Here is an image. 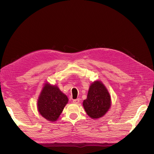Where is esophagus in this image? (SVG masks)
I'll list each match as a JSON object with an SVG mask.
<instances>
[{
  "mask_svg": "<svg viewBox=\"0 0 154 154\" xmlns=\"http://www.w3.org/2000/svg\"><path fill=\"white\" fill-rule=\"evenodd\" d=\"M79 102H80V99H77L73 100V103H76V104H77V103H79Z\"/></svg>",
  "mask_w": 154,
  "mask_h": 154,
  "instance_id": "esophagus-1",
  "label": "esophagus"
}]
</instances>
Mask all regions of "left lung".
Returning a JSON list of instances; mask_svg holds the SVG:
<instances>
[{
    "label": "left lung",
    "mask_w": 154,
    "mask_h": 154,
    "mask_svg": "<svg viewBox=\"0 0 154 154\" xmlns=\"http://www.w3.org/2000/svg\"><path fill=\"white\" fill-rule=\"evenodd\" d=\"M110 97L100 81L94 82L88 90L87 97L83 102L84 109L88 116L98 119L106 114L110 107Z\"/></svg>",
    "instance_id": "left-lung-1"
}]
</instances>
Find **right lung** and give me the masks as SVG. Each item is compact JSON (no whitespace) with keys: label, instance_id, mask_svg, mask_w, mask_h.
<instances>
[{"label":"right lung","instance_id":"1","mask_svg":"<svg viewBox=\"0 0 154 154\" xmlns=\"http://www.w3.org/2000/svg\"><path fill=\"white\" fill-rule=\"evenodd\" d=\"M68 100L57 87L47 84L38 100V110L43 117L53 122L57 120Z\"/></svg>","mask_w":154,"mask_h":154}]
</instances>
